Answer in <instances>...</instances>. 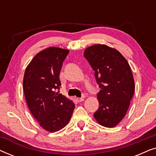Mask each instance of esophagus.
<instances>
[{
	"label": "esophagus",
	"instance_id": "obj_1",
	"mask_svg": "<svg viewBox=\"0 0 156 156\" xmlns=\"http://www.w3.org/2000/svg\"><path fill=\"white\" fill-rule=\"evenodd\" d=\"M84 97H83L82 98H77V99H76V101L78 102H82L84 101Z\"/></svg>",
	"mask_w": 156,
	"mask_h": 156
}]
</instances>
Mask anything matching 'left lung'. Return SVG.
<instances>
[{
	"label": "left lung",
	"mask_w": 156,
	"mask_h": 156,
	"mask_svg": "<svg viewBox=\"0 0 156 156\" xmlns=\"http://www.w3.org/2000/svg\"><path fill=\"white\" fill-rule=\"evenodd\" d=\"M84 56L101 88L97 94L99 107L94 116L103 126L114 127L125 116L133 96L135 84L131 67L118 50L105 44L87 48Z\"/></svg>",
	"instance_id": "obj_1"
}]
</instances>
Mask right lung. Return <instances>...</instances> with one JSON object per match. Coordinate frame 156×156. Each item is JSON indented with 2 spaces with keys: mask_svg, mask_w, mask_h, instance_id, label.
Listing matches in <instances>:
<instances>
[{
  "mask_svg": "<svg viewBox=\"0 0 156 156\" xmlns=\"http://www.w3.org/2000/svg\"><path fill=\"white\" fill-rule=\"evenodd\" d=\"M69 50L47 48L34 57L23 78V90L31 114L40 126L50 132L67 124L74 109V102L59 94V73Z\"/></svg>",
  "mask_w": 156,
  "mask_h": 156,
  "instance_id": "1",
  "label": "right lung"
}]
</instances>
